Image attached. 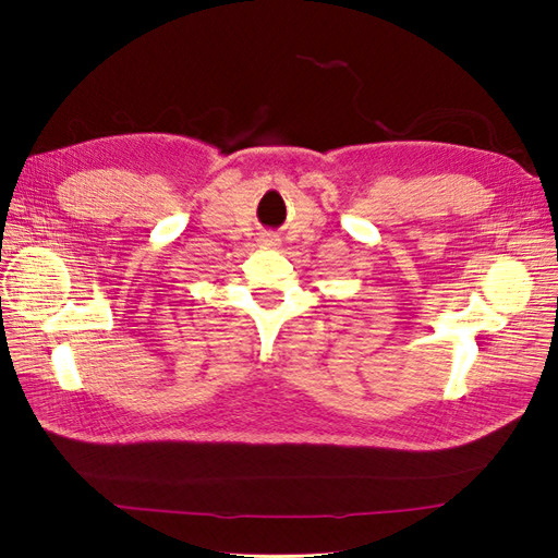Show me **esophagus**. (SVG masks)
<instances>
[{
	"mask_svg": "<svg viewBox=\"0 0 558 558\" xmlns=\"http://www.w3.org/2000/svg\"><path fill=\"white\" fill-rule=\"evenodd\" d=\"M265 244H269V246H272V244H275V242H272V240H265Z\"/></svg>",
	"mask_w": 558,
	"mask_h": 558,
	"instance_id": "esophagus-1",
	"label": "esophagus"
}]
</instances>
